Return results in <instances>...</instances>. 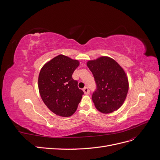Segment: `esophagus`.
Here are the masks:
<instances>
[{"instance_id": "34e87169", "label": "esophagus", "mask_w": 160, "mask_h": 160, "mask_svg": "<svg viewBox=\"0 0 160 160\" xmlns=\"http://www.w3.org/2000/svg\"><path fill=\"white\" fill-rule=\"evenodd\" d=\"M83 91H84V93H85V94H89V89H88V88H87V87H85V88L83 89Z\"/></svg>"}]
</instances>
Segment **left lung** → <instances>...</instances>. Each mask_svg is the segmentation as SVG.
<instances>
[{"label":"left lung","mask_w":160,"mask_h":160,"mask_svg":"<svg viewBox=\"0 0 160 160\" xmlns=\"http://www.w3.org/2000/svg\"><path fill=\"white\" fill-rule=\"evenodd\" d=\"M87 65L93 73L96 84L92 95L96 109L103 113L118 109L126 98L129 89L128 77L122 67L108 57L89 61Z\"/></svg>","instance_id":"1"}]
</instances>
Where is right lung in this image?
<instances>
[{
  "label": "right lung",
  "mask_w": 160,
  "mask_h": 160,
  "mask_svg": "<svg viewBox=\"0 0 160 160\" xmlns=\"http://www.w3.org/2000/svg\"><path fill=\"white\" fill-rule=\"evenodd\" d=\"M77 60L59 55L47 62L38 75V90L43 102L52 112L62 117L73 114L84 94L72 75Z\"/></svg>",
  "instance_id": "obj_1"
}]
</instances>
